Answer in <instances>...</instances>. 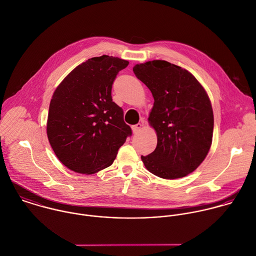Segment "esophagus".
Segmentation results:
<instances>
[{
	"instance_id": "1",
	"label": "esophagus",
	"mask_w": 256,
	"mask_h": 256,
	"mask_svg": "<svg viewBox=\"0 0 256 256\" xmlns=\"http://www.w3.org/2000/svg\"><path fill=\"white\" fill-rule=\"evenodd\" d=\"M142 124H140V122H138V124H134V126H132V132H134V134L142 130Z\"/></svg>"
}]
</instances>
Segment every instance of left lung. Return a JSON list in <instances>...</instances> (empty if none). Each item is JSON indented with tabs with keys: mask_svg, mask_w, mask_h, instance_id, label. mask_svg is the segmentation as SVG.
I'll use <instances>...</instances> for the list:
<instances>
[{
	"mask_svg": "<svg viewBox=\"0 0 256 256\" xmlns=\"http://www.w3.org/2000/svg\"><path fill=\"white\" fill-rule=\"evenodd\" d=\"M132 70L154 99L148 122L157 146L142 155L146 168L163 179L187 176L204 161L212 144L214 114L206 90L189 71L165 60L136 64Z\"/></svg>",
	"mask_w": 256,
	"mask_h": 256,
	"instance_id": "obj_1",
	"label": "left lung"
}]
</instances>
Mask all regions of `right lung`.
Returning a JSON list of instances; mask_svg holds the SVG:
<instances>
[{"instance_id": "right-lung-1", "label": "right lung", "mask_w": 256, "mask_h": 256, "mask_svg": "<svg viewBox=\"0 0 256 256\" xmlns=\"http://www.w3.org/2000/svg\"><path fill=\"white\" fill-rule=\"evenodd\" d=\"M128 65L118 57H93L74 68L53 93L48 138L57 158L70 170L94 174L112 165L132 136L124 112L112 99L118 73Z\"/></svg>"}]
</instances>
